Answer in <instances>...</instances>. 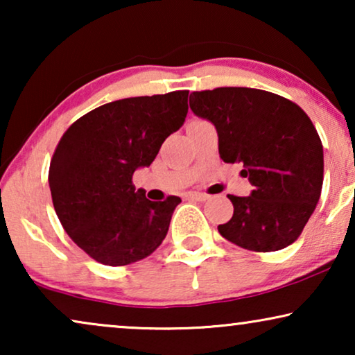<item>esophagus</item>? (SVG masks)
Masks as SVG:
<instances>
[{
    "mask_svg": "<svg viewBox=\"0 0 355 355\" xmlns=\"http://www.w3.org/2000/svg\"><path fill=\"white\" fill-rule=\"evenodd\" d=\"M187 198H191V200H197V202H205V200H208V197L207 193H200V192H191V193H187Z\"/></svg>",
    "mask_w": 355,
    "mask_h": 355,
    "instance_id": "obj_1",
    "label": "esophagus"
}]
</instances>
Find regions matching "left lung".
<instances>
[{
  "label": "left lung",
  "mask_w": 355,
  "mask_h": 355,
  "mask_svg": "<svg viewBox=\"0 0 355 355\" xmlns=\"http://www.w3.org/2000/svg\"><path fill=\"white\" fill-rule=\"evenodd\" d=\"M193 114L218 132L225 163H242L254 191L227 196L232 218L218 231L236 245L275 252L293 244L317 207L323 186V145L304 110L271 92L220 87L193 92Z\"/></svg>",
  "instance_id": "1"
}]
</instances>
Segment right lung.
Here are the masks:
<instances>
[{"label": "right lung", "mask_w": 355, "mask_h": 355, "mask_svg": "<svg viewBox=\"0 0 355 355\" xmlns=\"http://www.w3.org/2000/svg\"><path fill=\"white\" fill-rule=\"evenodd\" d=\"M189 90L116 100L92 110L62 135L48 173L62 227L98 263L148 257L168 234L181 198L152 202L132 174L147 168L187 116Z\"/></svg>", "instance_id": "right-lung-1"}]
</instances>
